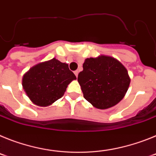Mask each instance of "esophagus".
<instances>
[{"label":"esophagus","instance_id":"1","mask_svg":"<svg viewBox=\"0 0 156 156\" xmlns=\"http://www.w3.org/2000/svg\"><path fill=\"white\" fill-rule=\"evenodd\" d=\"M78 73H79V71L78 70H76V71H74V74L76 75V76H78Z\"/></svg>","mask_w":156,"mask_h":156}]
</instances>
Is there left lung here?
Segmentation results:
<instances>
[{"label":"left lung","mask_w":156,"mask_h":156,"mask_svg":"<svg viewBox=\"0 0 156 156\" xmlns=\"http://www.w3.org/2000/svg\"><path fill=\"white\" fill-rule=\"evenodd\" d=\"M77 80L83 97L94 107L106 109L120 101L129 87L127 70L112 57L101 55L85 60Z\"/></svg>","instance_id":"left-lung-1"}]
</instances>
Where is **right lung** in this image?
I'll list each match as a JSON object with an SVG mask.
<instances>
[{"label":"right lung","instance_id":"1","mask_svg":"<svg viewBox=\"0 0 156 156\" xmlns=\"http://www.w3.org/2000/svg\"><path fill=\"white\" fill-rule=\"evenodd\" d=\"M76 79L68 64L54 58L32 67L23 76V87L34 104L45 107L61 98L68 84Z\"/></svg>","mask_w":156,"mask_h":156}]
</instances>
